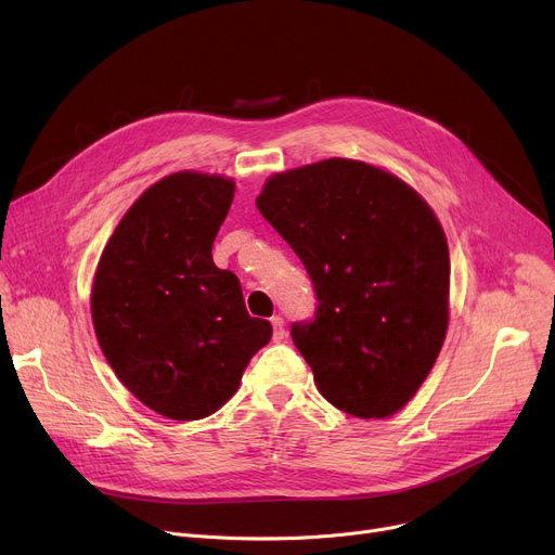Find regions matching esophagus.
Returning <instances> with one entry per match:
<instances>
[{
    "label": "esophagus",
    "instance_id": "1",
    "mask_svg": "<svg viewBox=\"0 0 555 555\" xmlns=\"http://www.w3.org/2000/svg\"><path fill=\"white\" fill-rule=\"evenodd\" d=\"M272 326H274V341H281L283 337H285V322H283V317H272Z\"/></svg>",
    "mask_w": 555,
    "mask_h": 555
}]
</instances>
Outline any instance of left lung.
Wrapping results in <instances>:
<instances>
[{
	"label": "left lung",
	"instance_id": "8db88e82",
	"mask_svg": "<svg viewBox=\"0 0 555 555\" xmlns=\"http://www.w3.org/2000/svg\"><path fill=\"white\" fill-rule=\"evenodd\" d=\"M256 207L312 279L314 319L289 333L319 393L358 418L402 410L450 319V251L427 202L383 168L333 157L272 175Z\"/></svg>",
	"mask_w": 555,
	"mask_h": 555
}]
</instances>
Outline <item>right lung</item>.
Returning <instances> with one entry per match:
<instances>
[{
    "instance_id": "obj_1",
    "label": "right lung",
    "mask_w": 555,
    "mask_h": 555,
    "mask_svg": "<svg viewBox=\"0 0 555 555\" xmlns=\"http://www.w3.org/2000/svg\"><path fill=\"white\" fill-rule=\"evenodd\" d=\"M233 191L222 175H168L116 224L96 268L101 351L132 396L172 421L218 412L272 337L211 256Z\"/></svg>"
}]
</instances>
